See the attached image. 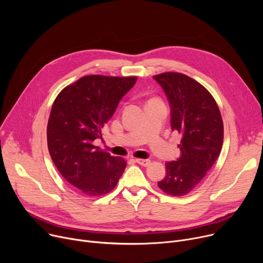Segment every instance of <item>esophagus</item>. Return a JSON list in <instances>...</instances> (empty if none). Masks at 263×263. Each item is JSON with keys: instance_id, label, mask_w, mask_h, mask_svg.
I'll list each match as a JSON object with an SVG mask.
<instances>
[{"instance_id": "1", "label": "esophagus", "mask_w": 263, "mask_h": 263, "mask_svg": "<svg viewBox=\"0 0 263 263\" xmlns=\"http://www.w3.org/2000/svg\"><path fill=\"white\" fill-rule=\"evenodd\" d=\"M135 162L137 163V164H140V165H142V166H149L150 165V160H148V159H135Z\"/></svg>"}]
</instances>
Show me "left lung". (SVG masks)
<instances>
[{
	"label": "left lung",
	"mask_w": 263,
	"mask_h": 263,
	"mask_svg": "<svg viewBox=\"0 0 263 263\" xmlns=\"http://www.w3.org/2000/svg\"><path fill=\"white\" fill-rule=\"evenodd\" d=\"M154 79L167 97L172 131L181 136L180 157L166 162V174L158 186L170 195L183 196L203 180L220 154L222 116L211 93L192 78L165 72Z\"/></svg>",
	"instance_id": "left-lung-1"
}]
</instances>
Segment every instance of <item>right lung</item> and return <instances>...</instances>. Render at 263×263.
Instances as JSON below:
<instances>
[{"mask_svg": "<svg viewBox=\"0 0 263 263\" xmlns=\"http://www.w3.org/2000/svg\"><path fill=\"white\" fill-rule=\"evenodd\" d=\"M136 77L86 76L65 87L57 97L48 121V148L61 175L87 196L112 191L126 161L93 146L102 139L104 124L115 113Z\"/></svg>", "mask_w": 263, "mask_h": 263, "instance_id": "obj_1", "label": "right lung"}]
</instances>
